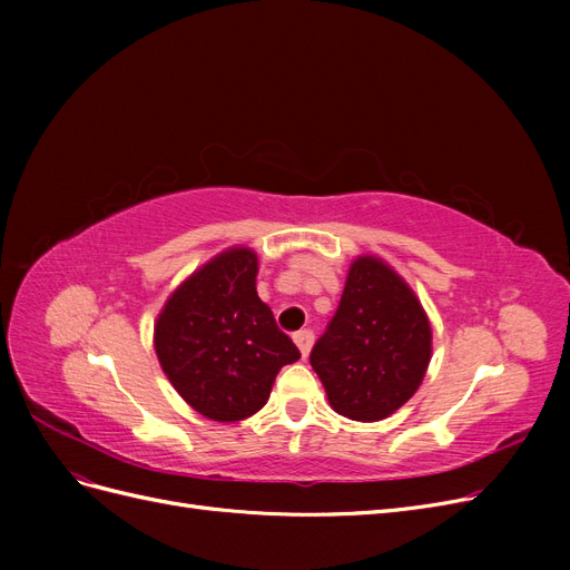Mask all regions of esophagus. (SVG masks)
Wrapping results in <instances>:
<instances>
[{
    "label": "esophagus",
    "instance_id": "esophagus-1",
    "mask_svg": "<svg viewBox=\"0 0 570 570\" xmlns=\"http://www.w3.org/2000/svg\"><path fill=\"white\" fill-rule=\"evenodd\" d=\"M295 344H297L299 352H302V358H306V356H308V352H312L314 333H312V331H299V333L295 335Z\"/></svg>",
    "mask_w": 570,
    "mask_h": 570
}]
</instances>
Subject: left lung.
I'll return each mask as SVG.
<instances>
[{"mask_svg": "<svg viewBox=\"0 0 570 570\" xmlns=\"http://www.w3.org/2000/svg\"><path fill=\"white\" fill-rule=\"evenodd\" d=\"M433 331L416 292L381 256H356L312 366L340 416L375 423L421 387Z\"/></svg>", "mask_w": 570, "mask_h": 570, "instance_id": "8db88e82", "label": "left lung"}]
</instances>
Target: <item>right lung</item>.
I'll use <instances>...</instances> for the list:
<instances>
[{
  "label": "right lung",
  "instance_id": "1",
  "mask_svg": "<svg viewBox=\"0 0 570 570\" xmlns=\"http://www.w3.org/2000/svg\"><path fill=\"white\" fill-rule=\"evenodd\" d=\"M256 273L254 249L220 252L170 292L154 323L161 371L209 421L254 416L268 402L278 371L299 358L271 306L258 299Z\"/></svg>",
  "mask_w": 570,
  "mask_h": 570
}]
</instances>
